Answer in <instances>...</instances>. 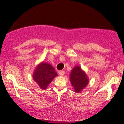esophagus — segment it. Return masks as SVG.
Masks as SVG:
<instances>
[{"label": "esophagus", "instance_id": "34e87169", "mask_svg": "<svg viewBox=\"0 0 124 124\" xmlns=\"http://www.w3.org/2000/svg\"><path fill=\"white\" fill-rule=\"evenodd\" d=\"M59 74L61 76H63L64 74H65V71L64 70H60L59 72Z\"/></svg>", "mask_w": 124, "mask_h": 124}]
</instances>
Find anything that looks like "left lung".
I'll return each instance as SVG.
<instances>
[{
  "label": "left lung",
  "mask_w": 124,
  "mask_h": 124,
  "mask_svg": "<svg viewBox=\"0 0 124 124\" xmlns=\"http://www.w3.org/2000/svg\"><path fill=\"white\" fill-rule=\"evenodd\" d=\"M70 80L75 91L76 93H79L89 83V79L85 72L81 69L79 66H75L71 70Z\"/></svg>",
  "instance_id": "8db88e82"
}]
</instances>
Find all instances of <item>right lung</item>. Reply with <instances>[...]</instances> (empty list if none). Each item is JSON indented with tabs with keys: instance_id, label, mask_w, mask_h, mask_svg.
<instances>
[{
	"instance_id": "obj_1",
	"label": "right lung",
	"mask_w": 124,
	"mask_h": 124,
	"mask_svg": "<svg viewBox=\"0 0 124 124\" xmlns=\"http://www.w3.org/2000/svg\"><path fill=\"white\" fill-rule=\"evenodd\" d=\"M57 75L55 69L50 64L42 62L37 67L32 78L41 89H46L48 85Z\"/></svg>"
}]
</instances>
